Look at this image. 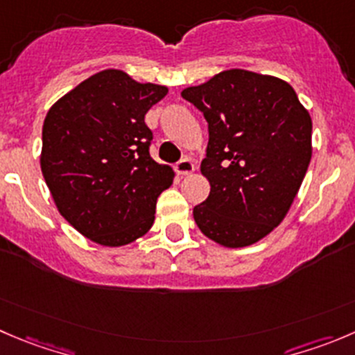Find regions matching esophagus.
Returning <instances> with one entry per match:
<instances>
[{"label":"esophagus","instance_id":"esophagus-1","mask_svg":"<svg viewBox=\"0 0 355 355\" xmlns=\"http://www.w3.org/2000/svg\"><path fill=\"white\" fill-rule=\"evenodd\" d=\"M175 170H177L178 175H191V173H194V163H192L189 157H185V159L178 161L177 166H175Z\"/></svg>","mask_w":355,"mask_h":355}]
</instances>
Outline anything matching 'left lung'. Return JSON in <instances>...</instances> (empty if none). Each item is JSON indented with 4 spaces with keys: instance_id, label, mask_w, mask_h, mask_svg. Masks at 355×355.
I'll return each instance as SVG.
<instances>
[{
    "instance_id": "8db88e82",
    "label": "left lung",
    "mask_w": 355,
    "mask_h": 355,
    "mask_svg": "<svg viewBox=\"0 0 355 355\" xmlns=\"http://www.w3.org/2000/svg\"><path fill=\"white\" fill-rule=\"evenodd\" d=\"M208 121L201 173L209 196L194 208L208 239L244 248L290 211L312 157V119L290 83L229 69L182 90Z\"/></svg>"
}]
</instances>
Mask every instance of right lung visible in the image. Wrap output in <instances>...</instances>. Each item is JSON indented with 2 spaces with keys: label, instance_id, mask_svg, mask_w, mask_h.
I'll return each instance as SVG.
<instances>
[{
  "label": "right lung",
  "instance_id": "1",
  "mask_svg": "<svg viewBox=\"0 0 355 355\" xmlns=\"http://www.w3.org/2000/svg\"><path fill=\"white\" fill-rule=\"evenodd\" d=\"M168 88L119 69L90 76L43 123L40 164L58 213L85 237L118 248L149 232L175 171L149 154L146 114Z\"/></svg>",
  "mask_w": 355,
  "mask_h": 355
}]
</instances>
